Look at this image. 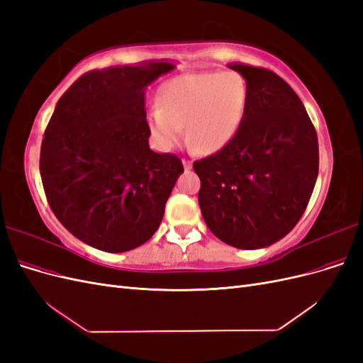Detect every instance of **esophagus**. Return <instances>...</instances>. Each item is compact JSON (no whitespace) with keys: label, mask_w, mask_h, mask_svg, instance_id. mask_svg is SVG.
<instances>
[{"label":"esophagus","mask_w":363,"mask_h":363,"mask_svg":"<svg viewBox=\"0 0 363 363\" xmlns=\"http://www.w3.org/2000/svg\"><path fill=\"white\" fill-rule=\"evenodd\" d=\"M183 167H184V169H186V171H189V169L192 168V160H186V159H183Z\"/></svg>","instance_id":"obj_1"}]
</instances>
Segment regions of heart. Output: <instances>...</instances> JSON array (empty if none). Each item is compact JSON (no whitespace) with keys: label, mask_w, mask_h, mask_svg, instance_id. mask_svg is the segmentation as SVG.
<instances>
[{"label":"heart","mask_w":363,"mask_h":363,"mask_svg":"<svg viewBox=\"0 0 363 363\" xmlns=\"http://www.w3.org/2000/svg\"><path fill=\"white\" fill-rule=\"evenodd\" d=\"M248 103L250 86L239 72L183 74L162 87L160 104L151 108L150 127L160 145L172 147L188 125L194 148L211 155L236 136Z\"/></svg>","instance_id":"1"}]
</instances>
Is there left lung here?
Instances as JSON below:
<instances>
[{"instance_id": "1", "label": "left lung", "mask_w": 363, "mask_h": 363, "mask_svg": "<svg viewBox=\"0 0 363 363\" xmlns=\"http://www.w3.org/2000/svg\"><path fill=\"white\" fill-rule=\"evenodd\" d=\"M245 77L250 103L236 136L215 155L194 162L199 203L223 242L255 250L286 236L313 192L320 152L304 104L281 77L228 63Z\"/></svg>"}]
</instances>
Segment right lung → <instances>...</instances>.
I'll list each match as a JSON object with an SVG mask.
<instances>
[{
	"label": "right lung",
	"mask_w": 363,
	"mask_h": 363,
	"mask_svg": "<svg viewBox=\"0 0 363 363\" xmlns=\"http://www.w3.org/2000/svg\"><path fill=\"white\" fill-rule=\"evenodd\" d=\"M174 68L159 60L86 72L54 108L40 147L43 191L87 245L130 251L162 223L183 164L150 148L145 91Z\"/></svg>",
	"instance_id": "1"
}]
</instances>
